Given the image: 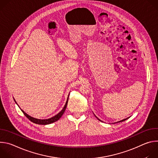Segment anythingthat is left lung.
<instances>
[{
  "instance_id": "left-lung-1",
  "label": "left lung",
  "mask_w": 158,
  "mask_h": 158,
  "mask_svg": "<svg viewBox=\"0 0 158 158\" xmlns=\"http://www.w3.org/2000/svg\"><path fill=\"white\" fill-rule=\"evenodd\" d=\"M96 118H97V117H96ZM128 118H126V119H123V120H121V121H119V122H117V123H120V122H123V121H126V119H128ZM99 121H101V120H100V119H99ZM114 124H115V123H114Z\"/></svg>"
}]
</instances>
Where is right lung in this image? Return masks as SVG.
<instances>
[{
	"instance_id": "right-lung-1",
	"label": "right lung",
	"mask_w": 158,
	"mask_h": 158,
	"mask_svg": "<svg viewBox=\"0 0 158 158\" xmlns=\"http://www.w3.org/2000/svg\"><path fill=\"white\" fill-rule=\"evenodd\" d=\"M68 99H69V96H68V98H67V101L65 102V104L64 106V107H63V109L59 112V113L57 114H56V116L51 118H49V119H36V118H32L31 116H30L29 115H28L27 114H26V112L21 109V110L22 111V112H23L24 114L32 123H35V124H41V125H46V124H51V123H53L56 121H57V120H59L61 116L63 115L64 112H65V110L66 109V107H67V102H68ZM14 101L15 102V103L17 104L15 100L14 99ZM18 105V104H17Z\"/></svg>"
}]
</instances>
